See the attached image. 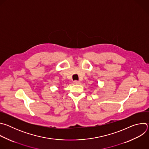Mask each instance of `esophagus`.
Returning a JSON list of instances; mask_svg holds the SVG:
<instances>
[{"label": "esophagus", "mask_w": 149, "mask_h": 149, "mask_svg": "<svg viewBox=\"0 0 149 149\" xmlns=\"http://www.w3.org/2000/svg\"><path fill=\"white\" fill-rule=\"evenodd\" d=\"M74 83L75 84H79L80 82H79V81H78L75 80V81H74Z\"/></svg>", "instance_id": "34e87169"}]
</instances>
